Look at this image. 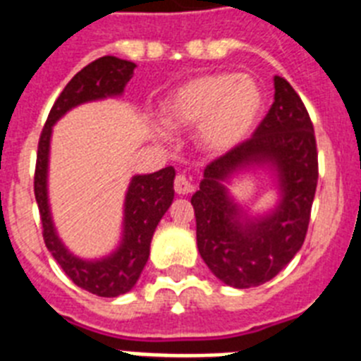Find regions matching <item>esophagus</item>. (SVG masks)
<instances>
[{
    "label": "esophagus",
    "mask_w": 361,
    "mask_h": 361,
    "mask_svg": "<svg viewBox=\"0 0 361 361\" xmlns=\"http://www.w3.org/2000/svg\"><path fill=\"white\" fill-rule=\"evenodd\" d=\"M173 188L178 195H188V193L193 191V184L190 183V178H188L186 175H177V177H175Z\"/></svg>",
    "instance_id": "1"
}]
</instances>
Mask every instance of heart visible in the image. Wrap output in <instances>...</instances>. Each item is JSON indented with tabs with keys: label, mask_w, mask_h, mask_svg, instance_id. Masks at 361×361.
<instances>
[{
	"label": "heart",
	"mask_w": 361,
	"mask_h": 361,
	"mask_svg": "<svg viewBox=\"0 0 361 361\" xmlns=\"http://www.w3.org/2000/svg\"><path fill=\"white\" fill-rule=\"evenodd\" d=\"M264 108V92L251 75L229 72L190 79L162 103V119L177 130L197 128L208 152H228L255 128Z\"/></svg>",
	"instance_id": "heart-1"
}]
</instances>
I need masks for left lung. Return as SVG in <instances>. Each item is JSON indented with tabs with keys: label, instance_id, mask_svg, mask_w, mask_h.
Wrapping results in <instances>:
<instances>
[{
	"label": "left lung",
	"instance_id": "1",
	"mask_svg": "<svg viewBox=\"0 0 361 361\" xmlns=\"http://www.w3.org/2000/svg\"><path fill=\"white\" fill-rule=\"evenodd\" d=\"M269 164L283 199L273 214L247 219L221 184L235 171ZM318 183V152L307 108L275 75V103L250 139L209 162L191 204L197 247L213 275L233 288H257L288 266L305 240Z\"/></svg>",
	"mask_w": 361,
	"mask_h": 361
}]
</instances>
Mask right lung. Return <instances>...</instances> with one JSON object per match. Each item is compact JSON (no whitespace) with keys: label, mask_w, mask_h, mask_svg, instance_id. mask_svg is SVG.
Returning a JSON list of instances; mask_svg holds the SVG:
<instances>
[{"label":"right lung","mask_w":361,"mask_h":361,"mask_svg":"<svg viewBox=\"0 0 361 361\" xmlns=\"http://www.w3.org/2000/svg\"><path fill=\"white\" fill-rule=\"evenodd\" d=\"M135 63L114 56L99 57L78 72L56 99L37 145L34 193L43 224L44 244L75 286L97 296L124 295L135 286L149 257L153 231L173 200L175 170L171 166L149 175H135L130 183L124 202V237L119 250L101 260L73 257L57 237L52 224L47 195V170L52 126L70 108L95 99L123 94L132 79Z\"/></svg>","instance_id":"add662e5"}]
</instances>
